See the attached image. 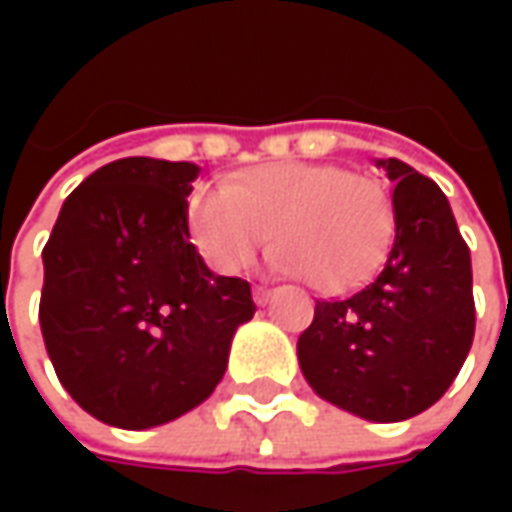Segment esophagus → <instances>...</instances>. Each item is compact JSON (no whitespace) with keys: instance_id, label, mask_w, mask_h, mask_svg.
<instances>
[{"instance_id":"obj_1","label":"esophagus","mask_w":512,"mask_h":512,"mask_svg":"<svg viewBox=\"0 0 512 512\" xmlns=\"http://www.w3.org/2000/svg\"><path fill=\"white\" fill-rule=\"evenodd\" d=\"M270 296H273V290H270V287H262V285L253 287V302H256V305H267V302H270Z\"/></svg>"}]
</instances>
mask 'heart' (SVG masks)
Masks as SVG:
<instances>
[{
	"label": "heart",
	"mask_w": 512,
	"mask_h": 512,
	"mask_svg": "<svg viewBox=\"0 0 512 512\" xmlns=\"http://www.w3.org/2000/svg\"><path fill=\"white\" fill-rule=\"evenodd\" d=\"M193 245L216 273L236 276L270 242L276 265L322 293L362 285L382 262L393 210L384 187L336 165L273 162L187 205Z\"/></svg>",
	"instance_id": "1"
}]
</instances>
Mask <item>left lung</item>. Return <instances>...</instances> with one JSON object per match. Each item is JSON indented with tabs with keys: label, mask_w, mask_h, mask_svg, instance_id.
<instances>
[{
	"label": "left lung",
	"mask_w": 512,
	"mask_h": 512,
	"mask_svg": "<svg viewBox=\"0 0 512 512\" xmlns=\"http://www.w3.org/2000/svg\"><path fill=\"white\" fill-rule=\"evenodd\" d=\"M379 168L396 185L390 256L362 290L316 302L296 350L322 399L370 422H402L442 399L470 353L473 267L439 185L399 159Z\"/></svg>",
	"instance_id": "obj_1"
}]
</instances>
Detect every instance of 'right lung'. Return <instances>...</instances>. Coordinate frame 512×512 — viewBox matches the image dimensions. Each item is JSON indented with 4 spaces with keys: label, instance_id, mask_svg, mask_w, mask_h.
I'll list each match as a JSON object with an SVG mask.
<instances>
[{
    "label": "right lung",
    "instance_id": "1",
    "mask_svg": "<svg viewBox=\"0 0 512 512\" xmlns=\"http://www.w3.org/2000/svg\"><path fill=\"white\" fill-rule=\"evenodd\" d=\"M193 162L116 159L59 210L42 250L39 325L53 370L93 419L145 430L222 382L250 285L207 270L187 230Z\"/></svg>",
    "mask_w": 512,
    "mask_h": 512
}]
</instances>
